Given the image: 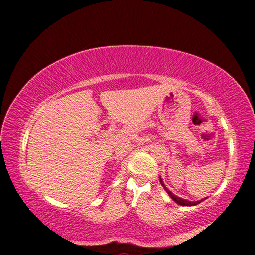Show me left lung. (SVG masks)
<instances>
[{"mask_svg":"<svg viewBox=\"0 0 255 255\" xmlns=\"http://www.w3.org/2000/svg\"><path fill=\"white\" fill-rule=\"evenodd\" d=\"M159 181H161V184L163 185V188L166 190V192L169 193V196L172 198V199H173L176 204L178 205H180V206H196V205H198V204H200L201 201H204L205 199H201V200H199V201H189V200H185V199H182V198H180V197H176L175 195H173V193H172L169 189H167L165 185H164V183H163V181H162V179H159Z\"/></svg>","mask_w":255,"mask_h":255,"instance_id":"1","label":"left lung"}]
</instances>
